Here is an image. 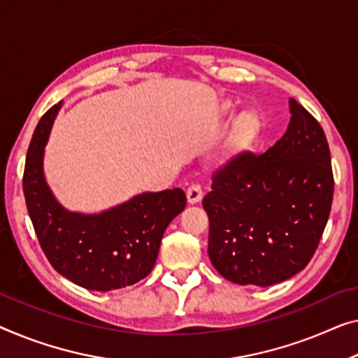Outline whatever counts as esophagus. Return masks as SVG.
<instances>
[{
  "label": "esophagus",
  "instance_id": "1",
  "mask_svg": "<svg viewBox=\"0 0 358 358\" xmlns=\"http://www.w3.org/2000/svg\"><path fill=\"white\" fill-rule=\"evenodd\" d=\"M186 199H188V204H197L202 199V189L199 185H191L188 189H186Z\"/></svg>",
  "mask_w": 358,
  "mask_h": 358
}]
</instances>
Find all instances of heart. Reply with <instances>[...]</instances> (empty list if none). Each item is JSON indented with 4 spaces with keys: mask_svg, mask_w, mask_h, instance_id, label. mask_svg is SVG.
Masks as SVG:
<instances>
[{
    "mask_svg": "<svg viewBox=\"0 0 358 358\" xmlns=\"http://www.w3.org/2000/svg\"><path fill=\"white\" fill-rule=\"evenodd\" d=\"M234 110V104L231 101H223L220 106V112L223 115H230ZM262 117L252 109H248L241 112L234 120L233 130H231V140L230 148L233 154H241L248 151L254 146V143L257 141V138L262 133Z\"/></svg>",
    "mask_w": 358,
    "mask_h": 358,
    "instance_id": "1",
    "label": "heart"
}]
</instances>
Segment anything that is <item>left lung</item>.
Segmentation results:
<instances>
[{
  "label": "left lung",
  "instance_id": "obj_1",
  "mask_svg": "<svg viewBox=\"0 0 358 358\" xmlns=\"http://www.w3.org/2000/svg\"><path fill=\"white\" fill-rule=\"evenodd\" d=\"M289 114L276 145L259 157H234L202 201L210 262L236 285L289 280L310 262L327 227L334 191L327 136L292 98Z\"/></svg>",
  "mask_w": 358,
  "mask_h": 358
}]
</instances>
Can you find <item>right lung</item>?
Segmentation results:
<instances>
[{
    "mask_svg": "<svg viewBox=\"0 0 358 358\" xmlns=\"http://www.w3.org/2000/svg\"><path fill=\"white\" fill-rule=\"evenodd\" d=\"M62 103L41 117L24 170V196L40 246L57 273L90 291L135 285L151 273L169 223L183 212V189L140 193L101 212L64 207L45 177V148Z\"/></svg>",
    "mask_w": 358,
    "mask_h": 358,
    "instance_id": "add662e5",
    "label": "right lung"
}]
</instances>
